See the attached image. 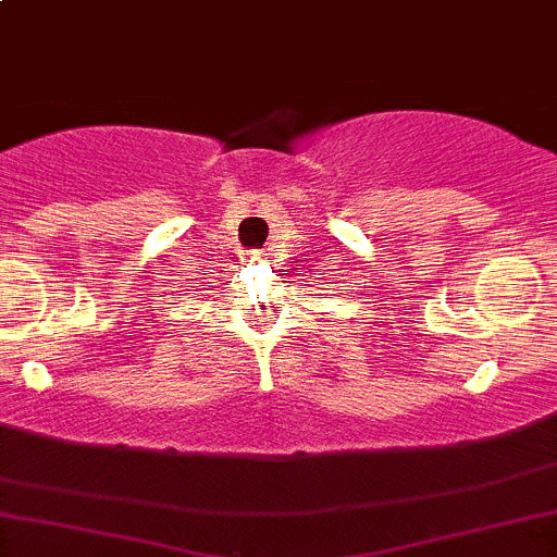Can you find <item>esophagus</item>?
Masks as SVG:
<instances>
[{
  "label": "esophagus",
  "mask_w": 557,
  "mask_h": 557,
  "mask_svg": "<svg viewBox=\"0 0 557 557\" xmlns=\"http://www.w3.org/2000/svg\"><path fill=\"white\" fill-rule=\"evenodd\" d=\"M264 257H267L264 251H251V253H248V261H261Z\"/></svg>",
  "instance_id": "1"
}]
</instances>
